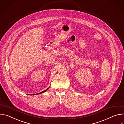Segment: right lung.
I'll use <instances>...</instances> for the list:
<instances>
[{"label":"right lung","instance_id":"add662e5","mask_svg":"<svg viewBox=\"0 0 124 124\" xmlns=\"http://www.w3.org/2000/svg\"><path fill=\"white\" fill-rule=\"evenodd\" d=\"M48 89H49V88H47V89L46 90H45V91H43L41 92H40V93H36V94H31V95H36V94H40V93H43L45 92L46 91H47L48 90Z\"/></svg>","mask_w":124,"mask_h":124}]
</instances>
